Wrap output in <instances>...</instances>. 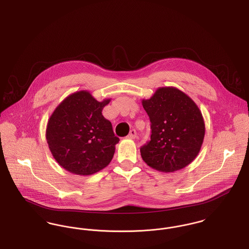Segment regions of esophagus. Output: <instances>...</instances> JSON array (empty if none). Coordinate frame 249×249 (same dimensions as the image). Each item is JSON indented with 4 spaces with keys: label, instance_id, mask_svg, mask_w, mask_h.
Wrapping results in <instances>:
<instances>
[{
    "label": "esophagus",
    "instance_id": "1",
    "mask_svg": "<svg viewBox=\"0 0 249 249\" xmlns=\"http://www.w3.org/2000/svg\"><path fill=\"white\" fill-rule=\"evenodd\" d=\"M135 137H136V131H135V130H131V132L128 134L127 138H129V139H134Z\"/></svg>",
    "mask_w": 249,
    "mask_h": 249
}]
</instances>
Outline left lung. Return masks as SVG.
Masks as SVG:
<instances>
[{"instance_id": "obj_1", "label": "left lung", "mask_w": 249, "mask_h": 249, "mask_svg": "<svg viewBox=\"0 0 249 249\" xmlns=\"http://www.w3.org/2000/svg\"><path fill=\"white\" fill-rule=\"evenodd\" d=\"M142 105L151 122L150 141L142 159L153 169L174 172L196 159L203 143L204 119L188 95L173 87L159 88Z\"/></svg>"}]
</instances>
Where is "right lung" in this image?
Listing matches in <instances>:
<instances>
[{
	"instance_id": "add662e5",
	"label": "right lung",
	"mask_w": 249,
	"mask_h": 249,
	"mask_svg": "<svg viewBox=\"0 0 249 249\" xmlns=\"http://www.w3.org/2000/svg\"><path fill=\"white\" fill-rule=\"evenodd\" d=\"M111 99L98 102L87 90L68 96L49 118L46 139L59 164L80 176L95 174L112 161L119 139L102 114Z\"/></svg>"
}]
</instances>
